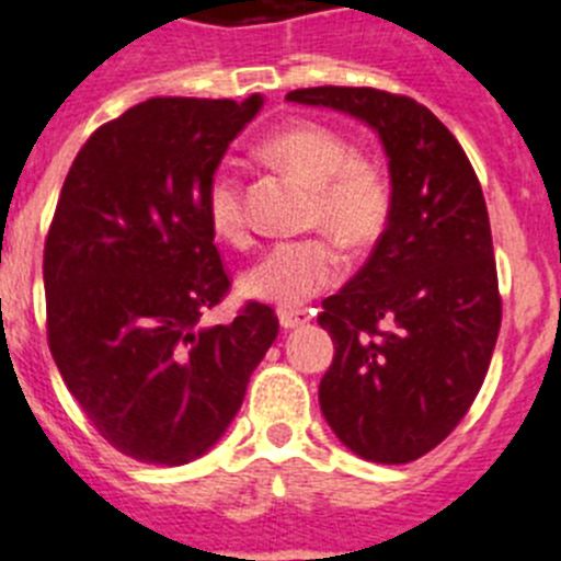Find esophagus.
Returning <instances> with one entry per match:
<instances>
[{"label": "esophagus", "instance_id": "obj_1", "mask_svg": "<svg viewBox=\"0 0 561 561\" xmlns=\"http://www.w3.org/2000/svg\"><path fill=\"white\" fill-rule=\"evenodd\" d=\"M310 321V312L305 310H279V324L282 330H299Z\"/></svg>", "mask_w": 561, "mask_h": 561}]
</instances>
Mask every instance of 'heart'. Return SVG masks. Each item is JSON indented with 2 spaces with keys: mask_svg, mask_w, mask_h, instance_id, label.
<instances>
[{
  "mask_svg": "<svg viewBox=\"0 0 561 561\" xmlns=\"http://www.w3.org/2000/svg\"><path fill=\"white\" fill-rule=\"evenodd\" d=\"M262 150L312 186V220L352 249L375 245L391 218V184L377 164L357 159L346 136L321 123H293L262 142ZM206 218L224 243L249 237L243 186L231 168H220L206 190ZM341 249L327 237H301L271 245L240 276L245 299L293 310L337 285L343 276Z\"/></svg>",
  "mask_w": 561,
  "mask_h": 561,
  "instance_id": "1",
  "label": "heart"
}]
</instances>
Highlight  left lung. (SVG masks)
<instances>
[{"label":"left lung","instance_id":"8db88e82","mask_svg":"<svg viewBox=\"0 0 561 561\" xmlns=\"http://www.w3.org/2000/svg\"><path fill=\"white\" fill-rule=\"evenodd\" d=\"M285 100L350 114L386 150L391 218L355 279L321 305L335 355L318 402L355 456L416 461L469 411L501 330L481 184L456 136L416 100L355 85Z\"/></svg>","mask_w":561,"mask_h":561}]
</instances>
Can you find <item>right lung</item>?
<instances>
[{"label":"right lung","instance_id":"add662e5","mask_svg":"<svg viewBox=\"0 0 561 561\" xmlns=\"http://www.w3.org/2000/svg\"><path fill=\"white\" fill-rule=\"evenodd\" d=\"M262 94L153 98L92 134L69 168L44 245L47 337L100 436L181 467L218 444L279 321L245 305L204 324L229 290L206 190Z\"/></svg>","mask_w":561,"mask_h":561}]
</instances>
